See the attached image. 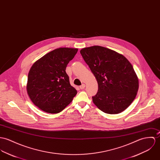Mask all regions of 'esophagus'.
<instances>
[{
  "mask_svg": "<svg viewBox=\"0 0 160 160\" xmlns=\"http://www.w3.org/2000/svg\"><path fill=\"white\" fill-rule=\"evenodd\" d=\"M85 87H86V84H82L81 86H80V88L81 89H84V88H85Z\"/></svg>",
  "mask_w": 160,
  "mask_h": 160,
  "instance_id": "1",
  "label": "esophagus"
}]
</instances>
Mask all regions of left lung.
<instances>
[{
	"instance_id": "obj_1",
	"label": "left lung",
	"mask_w": 160,
	"mask_h": 160,
	"mask_svg": "<svg viewBox=\"0 0 160 160\" xmlns=\"http://www.w3.org/2000/svg\"><path fill=\"white\" fill-rule=\"evenodd\" d=\"M80 52L98 82V92L92 97L95 105L109 114L125 111L139 89V79L129 60L100 46L84 48Z\"/></svg>"
}]
</instances>
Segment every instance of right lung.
Wrapping results in <instances>:
<instances>
[{
  "label": "right lung",
  "instance_id": "add662e5",
  "mask_svg": "<svg viewBox=\"0 0 160 160\" xmlns=\"http://www.w3.org/2000/svg\"><path fill=\"white\" fill-rule=\"evenodd\" d=\"M78 51L77 48H57L37 60L31 67L27 92L30 100L42 111L58 113L77 94L65 70Z\"/></svg>",
  "mask_w": 160,
  "mask_h": 160
}]
</instances>
